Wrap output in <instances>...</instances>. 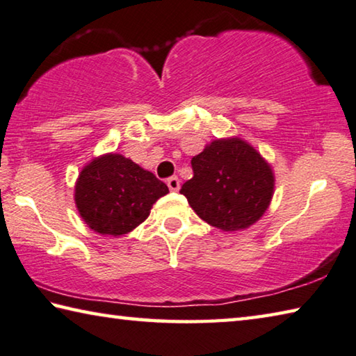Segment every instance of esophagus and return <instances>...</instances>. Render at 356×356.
I'll use <instances>...</instances> for the list:
<instances>
[{"label": "esophagus", "mask_w": 356, "mask_h": 356, "mask_svg": "<svg viewBox=\"0 0 356 356\" xmlns=\"http://www.w3.org/2000/svg\"><path fill=\"white\" fill-rule=\"evenodd\" d=\"M167 186H168V189H170L172 192H177V191H179V186H181V181H179L178 177H172V178L167 179Z\"/></svg>", "instance_id": "34e87169"}]
</instances>
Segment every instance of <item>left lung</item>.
I'll return each mask as SVG.
<instances>
[{"label":"left lung","mask_w":356,"mask_h":356,"mask_svg":"<svg viewBox=\"0 0 356 356\" xmlns=\"http://www.w3.org/2000/svg\"><path fill=\"white\" fill-rule=\"evenodd\" d=\"M194 177L181 194L202 220L222 232H241L269 208L275 175L257 148L241 137L216 139L191 161Z\"/></svg>","instance_id":"obj_1"}]
</instances>
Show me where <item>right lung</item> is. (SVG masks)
Listing matches in <instances>:
<instances>
[{
  "mask_svg": "<svg viewBox=\"0 0 356 356\" xmlns=\"http://www.w3.org/2000/svg\"><path fill=\"white\" fill-rule=\"evenodd\" d=\"M165 194L168 188L152 172L118 153L87 162L74 183L81 219L95 233L114 238L139 227Z\"/></svg>",
  "mask_w": 356,
  "mask_h": 356,
  "instance_id": "obj_1",
  "label": "right lung"
}]
</instances>
